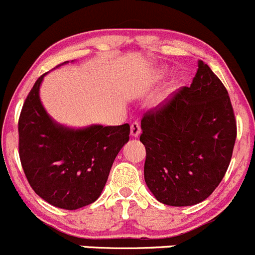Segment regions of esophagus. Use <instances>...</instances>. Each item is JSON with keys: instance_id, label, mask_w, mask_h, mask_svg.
<instances>
[{"instance_id": "obj_1", "label": "esophagus", "mask_w": 255, "mask_h": 255, "mask_svg": "<svg viewBox=\"0 0 255 255\" xmlns=\"http://www.w3.org/2000/svg\"><path fill=\"white\" fill-rule=\"evenodd\" d=\"M139 134H140L139 123L133 122L132 125H130V135H132V137H138Z\"/></svg>"}]
</instances>
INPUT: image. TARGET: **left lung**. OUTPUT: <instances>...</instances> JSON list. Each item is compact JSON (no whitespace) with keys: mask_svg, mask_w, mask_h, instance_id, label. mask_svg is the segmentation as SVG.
Listing matches in <instances>:
<instances>
[{"mask_svg":"<svg viewBox=\"0 0 255 255\" xmlns=\"http://www.w3.org/2000/svg\"><path fill=\"white\" fill-rule=\"evenodd\" d=\"M144 180L158 202L187 207L208 198L223 179L237 138L228 91L207 63L198 62L190 87L145 113Z\"/></svg>","mask_w":255,"mask_h":255,"instance_id":"obj_1","label":"left lung"}]
</instances>
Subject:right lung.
I'll return each mask as SVG.
<instances>
[{"instance_id":"right-lung-1","label":"right lung","mask_w":255,"mask_h":255,"mask_svg":"<svg viewBox=\"0 0 255 255\" xmlns=\"http://www.w3.org/2000/svg\"><path fill=\"white\" fill-rule=\"evenodd\" d=\"M66 63L68 61L62 65ZM46 75L36 81L22 107L19 159L36 194L57 208L75 211L101 196L116 157L129 140V125L85 128L59 125L49 117L39 98Z\"/></svg>"}]
</instances>
